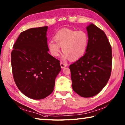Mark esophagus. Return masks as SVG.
<instances>
[{
  "instance_id": "34e87169",
  "label": "esophagus",
  "mask_w": 125,
  "mask_h": 125,
  "mask_svg": "<svg viewBox=\"0 0 125 125\" xmlns=\"http://www.w3.org/2000/svg\"><path fill=\"white\" fill-rule=\"evenodd\" d=\"M60 65H61V67L62 68H65V67L67 66L66 64H65V63H63L62 62L60 63Z\"/></svg>"
}]
</instances>
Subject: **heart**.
Wrapping results in <instances>:
<instances>
[{"instance_id": "b5f03b06", "label": "heart", "mask_w": 125, "mask_h": 125, "mask_svg": "<svg viewBox=\"0 0 125 125\" xmlns=\"http://www.w3.org/2000/svg\"><path fill=\"white\" fill-rule=\"evenodd\" d=\"M53 41H50L48 48L52 56H60L61 47L64 53L63 58L77 60L85 53L87 48L89 37L83 30L75 31L64 28L58 31L53 37Z\"/></svg>"}]
</instances>
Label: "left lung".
<instances>
[{
	"label": "left lung",
	"mask_w": 125,
	"mask_h": 125,
	"mask_svg": "<svg viewBox=\"0 0 125 125\" xmlns=\"http://www.w3.org/2000/svg\"><path fill=\"white\" fill-rule=\"evenodd\" d=\"M89 42L84 56L69 65L73 90L90 98L105 87L111 75V46L105 32L90 24L86 27Z\"/></svg>",
	"instance_id": "1"
}]
</instances>
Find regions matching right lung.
Here are the masks:
<instances>
[{"mask_svg": "<svg viewBox=\"0 0 125 125\" xmlns=\"http://www.w3.org/2000/svg\"><path fill=\"white\" fill-rule=\"evenodd\" d=\"M47 26L20 33L11 52V67L19 89L29 98L40 100L53 92L61 71L60 61L48 53Z\"/></svg>", "mask_w": 125, "mask_h": 125, "instance_id": "add662e5", "label": "right lung"}]
</instances>
